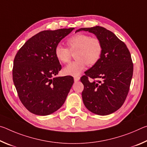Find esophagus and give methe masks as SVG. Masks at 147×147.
Wrapping results in <instances>:
<instances>
[{"label":"esophagus","instance_id":"1","mask_svg":"<svg viewBox=\"0 0 147 147\" xmlns=\"http://www.w3.org/2000/svg\"><path fill=\"white\" fill-rule=\"evenodd\" d=\"M80 77L79 76H77V77H74V82H78V81H79V80H80Z\"/></svg>","mask_w":147,"mask_h":147}]
</instances>
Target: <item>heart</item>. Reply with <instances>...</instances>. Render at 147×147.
<instances>
[{
    "mask_svg": "<svg viewBox=\"0 0 147 147\" xmlns=\"http://www.w3.org/2000/svg\"><path fill=\"white\" fill-rule=\"evenodd\" d=\"M67 44L69 49L59 44L54 49L56 58L63 63L69 62L71 53L76 51L74 56L76 60L63 69V73L66 75H80L86 68V65L93 66L97 63L102 54L103 46L100 39L88 34L74 35L67 39Z\"/></svg>",
    "mask_w": 147,
    "mask_h": 147,
    "instance_id": "obj_1",
    "label": "heart"
}]
</instances>
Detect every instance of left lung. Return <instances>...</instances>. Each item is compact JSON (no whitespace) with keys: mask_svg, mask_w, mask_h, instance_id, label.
I'll use <instances>...</instances> for the list:
<instances>
[{"mask_svg":"<svg viewBox=\"0 0 147 147\" xmlns=\"http://www.w3.org/2000/svg\"><path fill=\"white\" fill-rule=\"evenodd\" d=\"M80 31L94 34L103 46L100 60L80 79L84 86V104L92 113L109 115L123 106L130 89L134 69L130 51L124 42L104 27L82 28L76 32ZM89 78L94 80L89 81Z\"/></svg>","mask_w":147,"mask_h":147,"instance_id":"1","label":"left lung"}]
</instances>
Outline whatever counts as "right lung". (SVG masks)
<instances>
[{
    "label": "right lung",
    "mask_w": 147,
    "mask_h": 147,
    "mask_svg": "<svg viewBox=\"0 0 147 147\" xmlns=\"http://www.w3.org/2000/svg\"><path fill=\"white\" fill-rule=\"evenodd\" d=\"M74 28L44 30L30 38L13 61V81L20 100L31 113L48 115L66 100L74 83L72 76L55 77L61 66L54 49Z\"/></svg>",
    "instance_id": "add662e5"
}]
</instances>
